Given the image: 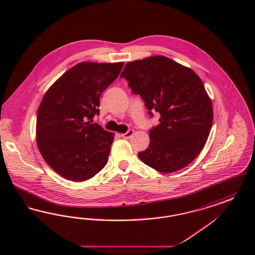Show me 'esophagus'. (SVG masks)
<instances>
[{"instance_id":"esophagus-1","label":"esophagus","mask_w":255,"mask_h":255,"mask_svg":"<svg viewBox=\"0 0 255 255\" xmlns=\"http://www.w3.org/2000/svg\"><path fill=\"white\" fill-rule=\"evenodd\" d=\"M133 130L132 129H130V130H128L126 133H122V136L123 138H130L132 135H133Z\"/></svg>"}]
</instances>
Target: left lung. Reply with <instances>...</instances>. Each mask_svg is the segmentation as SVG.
<instances>
[{
  "instance_id": "obj_1",
  "label": "left lung",
  "mask_w": 255,
  "mask_h": 255,
  "mask_svg": "<svg viewBox=\"0 0 255 255\" xmlns=\"http://www.w3.org/2000/svg\"><path fill=\"white\" fill-rule=\"evenodd\" d=\"M132 93L144 101L148 114L160 115L149 131L150 144L138 158L161 173L188 165L206 144L213 109L203 81L196 73L165 56L129 62L121 74Z\"/></svg>"
}]
</instances>
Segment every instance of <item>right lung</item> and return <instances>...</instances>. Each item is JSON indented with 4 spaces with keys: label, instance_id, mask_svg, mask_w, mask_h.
<instances>
[{
    "label": "right lung",
    "instance_id": "obj_1",
    "mask_svg": "<svg viewBox=\"0 0 255 255\" xmlns=\"http://www.w3.org/2000/svg\"><path fill=\"white\" fill-rule=\"evenodd\" d=\"M123 64L79 63L43 97L37 113V145L63 178L87 181L106 165L114 134L92 122L99 115L101 94L119 76Z\"/></svg>",
    "mask_w": 255,
    "mask_h": 255
}]
</instances>
